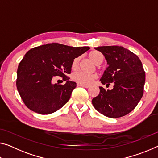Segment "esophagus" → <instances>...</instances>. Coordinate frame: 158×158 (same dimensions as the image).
<instances>
[{
    "mask_svg": "<svg viewBox=\"0 0 158 158\" xmlns=\"http://www.w3.org/2000/svg\"><path fill=\"white\" fill-rule=\"evenodd\" d=\"M77 85H79V86H83L84 88H89L90 87V85H85V84H77Z\"/></svg>",
    "mask_w": 158,
    "mask_h": 158,
    "instance_id": "34e87169",
    "label": "esophagus"
}]
</instances>
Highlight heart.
<instances>
[{"instance_id": "1", "label": "heart", "mask_w": 158, "mask_h": 158, "mask_svg": "<svg viewBox=\"0 0 158 158\" xmlns=\"http://www.w3.org/2000/svg\"><path fill=\"white\" fill-rule=\"evenodd\" d=\"M89 57L93 61V63L97 64V65L101 63L103 58L102 54L100 52H98V51H93V52H90L89 53ZM79 58L78 57L74 58L73 62L71 63L72 70H77L79 67ZM97 77L98 74L96 73L87 74L82 73V72H78V73L73 74L72 79H73V81H76L77 83H78V84L88 85L90 84V83H91L93 80L97 78Z\"/></svg>"}]
</instances>
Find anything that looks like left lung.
Returning <instances> with one entry per match:
<instances>
[{
	"instance_id": "8db88e82",
	"label": "left lung",
	"mask_w": 158,
	"mask_h": 158,
	"mask_svg": "<svg viewBox=\"0 0 158 158\" xmlns=\"http://www.w3.org/2000/svg\"><path fill=\"white\" fill-rule=\"evenodd\" d=\"M105 56L109 67L100 81L113 83L112 90L100 87V93L92 100L93 105L104 116L113 118L124 116L138 105L143 94L146 74L137 55L120 46L95 48Z\"/></svg>"
}]
</instances>
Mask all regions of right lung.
I'll return each mask as SVG.
<instances>
[{
  "mask_svg": "<svg viewBox=\"0 0 158 158\" xmlns=\"http://www.w3.org/2000/svg\"><path fill=\"white\" fill-rule=\"evenodd\" d=\"M89 49L52 43L29 50L19 64L16 81L25 105L40 114L53 113L65 105L77 85L68 77L71 63ZM56 76L62 77L66 84L53 85Z\"/></svg>",
  "mask_w": 158,
  "mask_h": 158,
  "instance_id": "obj_1",
  "label": "right lung"
}]
</instances>
